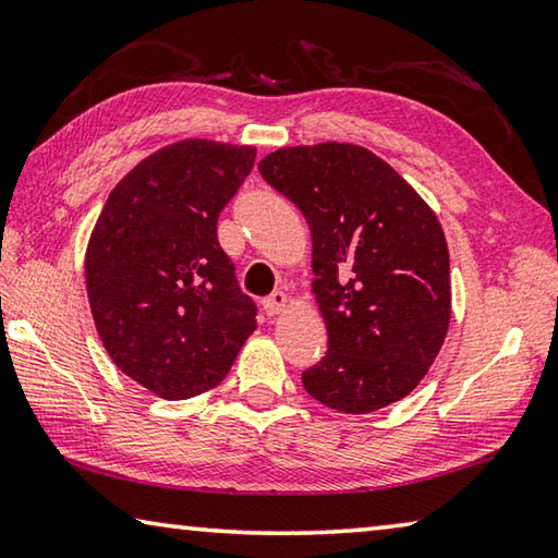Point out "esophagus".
<instances>
[{
  "mask_svg": "<svg viewBox=\"0 0 558 558\" xmlns=\"http://www.w3.org/2000/svg\"><path fill=\"white\" fill-rule=\"evenodd\" d=\"M263 310H266L270 317L282 315L288 310V295H286V292H272L270 298L263 300Z\"/></svg>",
  "mask_w": 558,
  "mask_h": 558,
  "instance_id": "esophagus-1",
  "label": "esophagus"
}]
</instances>
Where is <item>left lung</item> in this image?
<instances>
[{"mask_svg": "<svg viewBox=\"0 0 558 558\" xmlns=\"http://www.w3.org/2000/svg\"><path fill=\"white\" fill-rule=\"evenodd\" d=\"M258 172L313 235L327 354L302 374L305 391L352 415L405 399L436 362L452 313L436 211L389 162L352 143L280 147Z\"/></svg>", "mask_w": 558, "mask_h": 558, "instance_id": "1", "label": "left lung"}]
</instances>
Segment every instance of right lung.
I'll list each match as a JSON object with an SVG mask.
<instances>
[{
    "instance_id": "add662e5",
    "label": "right lung",
    "mask_w": 558,
    "mask_h": 558,
    "mask_svg": "<svg viewBox=\"0 0 558 558\" xmlns=\"http://www.w3.org/2000/svg\"><path fill=\"white\" fill-rule=\"evenodd\" d=\"M256 147L189 137L112 189L86 248L93 323L118 369L167 401L214 389L256 332L216 221Z\"/></svg>"
}]
</instances>
